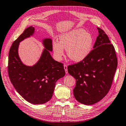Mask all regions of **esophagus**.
Returning <instances> with one entry per match:
<instances>
[{
  "mask_svg": "<svg viewBox=\"0 0 126 126\" xmlns=\"http://www.w3.org/2000/svg\"><path fill=\"white\" fill-rule=\"evenodd\" d=\"M67 65H66V64H64V70H65V73H66V74H67L68 73V69H67Z\"/></svg>",
  "mask_w": 126,
  "mask_h": 126,
  "instance_id": "1",
  "label": "esophagus"
}]
</instances>
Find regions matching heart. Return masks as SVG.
Masks as SVG:
<instances>
[{
  "instance_id": "1",
  "label": "heart",
  "mask_w": 126,
  "mask_h": 126,
  "mask_svg": "<svg viewBox=\"0 0 126 126\" xmlns=\"http://www.w3.org/2000/svg\"><path fill=\"white\" fill-rule=\"evenodd\" d=\"M94 44L92 34L82 29H75L64 33L58 36V43H53L55 56L60 59L64 55V49L71 61L80 62L90 55Z\"/></svg>"
}]
</instances>
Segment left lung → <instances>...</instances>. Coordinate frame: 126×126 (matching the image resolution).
<instances>
[{
    "label": "left lung",
    "mask_w": 126,
    "mask_h": 126,
    "mask_svg": "<svg viewBox=\"0 0 126 126\" xmlns=\"http://www.w3.org/2000/svg\"><path fill=\"white\" fill-rule=\"evenodd\" d=\"M97 29L99 35L90 55L68 66L69 74L76 79L74 95L85 105L97 103L107 94L117 66L114 46L104 31Z\"/></svg>",
    "instance_id": "8db88e82"
}]
</instances>
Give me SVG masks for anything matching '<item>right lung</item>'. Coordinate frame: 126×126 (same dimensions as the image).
Wrapping results in <instances>:
<instances>
[{"mask_svg": "<svg viewBox=\"0 0 126 126\" xmlns=\"http://www.w3.org/2000/svg\"><path fill=\"white\" fill-rule=\"evenodd\" d=\"M34 27L26 29L10 48L8 61V74L14 88L24 99L33 104L47 102L52 97L56 82L65 75L62 63L54 60L50 53L52 51L51 39L43 40L45 48L38 62L32 66H27L19 57V43L34 33Z\"/></svg>", "mask_w": 126, "mask_h": 126, "instance_id": "obj_1", "label": "right lung"}]
</instances>
